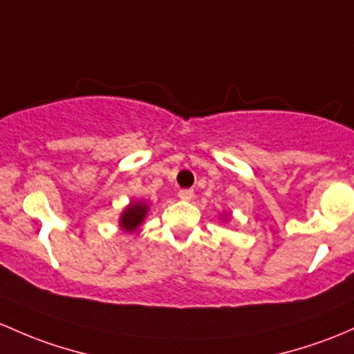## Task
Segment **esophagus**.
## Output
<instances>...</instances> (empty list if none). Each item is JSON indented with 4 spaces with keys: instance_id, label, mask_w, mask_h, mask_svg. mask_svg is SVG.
<instances>
[{
    "instance_id": "esophagus-1",
    "label": "esophagus",
    "mask_w": 354,
    "mask_h": 354,
    "mask_svg": "<svg viewBox=\"0 0 354 354\" xmlns=\"http://www.w3.org/2000/svg\"><path fill=\"white\" fill-rule=\"evenodd\" d=\"M178 197L182 201H191L194 197V191H191V189H182V191H178Z\"/></svg>"
}]
</instances>
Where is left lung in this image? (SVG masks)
<instances>
[{"mask_svg":"<svg viewBox=\"0 0 354 354\" xmlns=\"http://www.w3.org/2000/svg\"><path fill=\"white\" fill-rule=\"evenodd\" d=\"M219 216H221V214H219ZM226 216H227V214H226V212H224V214L221 216V218H223V221H226ZM227 218H230V216H227Z\"/></svg>","mask_w":354,"mask_h":354,"instance_id":"obj_1","label":"left lung"}]
</instances>
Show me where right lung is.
Returning <instances> with one entry per match:
<instances>
[{"instance_id":"right-lung-1","label":"right lung","mask_w":354,"mask_h":354,"mask_svg":"<svg viewBox=\"0 0 354 354\" xmlns=\"http://www.w3.org/2000/svg\"><path fill=\"white\" fill-rule=\"evenodd\" d=\"M148 206L147 201H131L127 207L123 209L120 216V227L127 233H135L143 223H145L147 214H148Z\"/></svg>"}]
</instances>
